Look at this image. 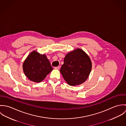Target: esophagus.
I'll return each mask as SVG.
<instances>
[{
    "mask_svg": "<svg viewBox=\"0 0 126 126\" xmlns=\"http://www.w3.org/2000/svg\"><path fill=\"white\" fill-rule=\"evenodd\" d=\"M60 66H57V67H54V69H57V70H59V69H60Z\"/></svg>",
    "mask_w": 126,
    "mask_h": 126,
    "instance_id": "1",
    "label": "esophagus"
}]
</instances>
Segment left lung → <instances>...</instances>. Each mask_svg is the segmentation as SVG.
I'll list each match as a JSON object with an SVG mask.
<instances>
[{
	"label": "left lung",
	"mask_w": 126,
	"mask_h": 126,
	"mask_svg": "<svg viewBox=\"0 0 126 126\" xmlns=\"http://www.w3.org/2000/svg\"><path fill=\"white\" fill-rule=\"evenodd\" d=\"M91 69L89 57L83 50L78 48L66 54L60 72L69 85L76 86L86 81Z\"/></svg>",
	"instance_id": "8db88e82"
}]
</instances>
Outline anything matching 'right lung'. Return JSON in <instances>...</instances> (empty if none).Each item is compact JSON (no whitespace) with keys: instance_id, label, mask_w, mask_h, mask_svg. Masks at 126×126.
Segmentation results:
<instances>
[{"instance_id":"obj_1","label":"right lung","mask_w":126,"mask_h":126,"mask_svg":"<svg viewBox=\"0 0 126 126\" xmlns=\"http://www.w3.org/2000/svg\"><path fill=\"white\" fill-rule=\"evenodd\" d=\"M23 71L31 81L40 82L53 70L46 55L33 51L28 55L23 64Z\"/></svg>"}]
</instances>
